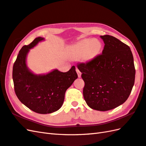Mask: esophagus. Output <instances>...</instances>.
I'll use <instances>...</instances> for the list:
<instances>
[{
	"label": "esophagus",
	"mask_w": 146,
	"mask_h": 146,
	"mask_svg": "<svg viewBox=\"0 0 146 146\" xmlns=\"http://www.w3.org/2000/svg\"><path fill=\"white\" fill-rule=\"evenodd\" d=\"M76 72H77V73H78V77H79V78H80V77L81 76V72H80V70H79V69H78V68H76Z\"/></svg>",
	"instance_id": "obj_1"
}]
</instances>
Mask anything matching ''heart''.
Listing matches in <instances>:
<instances>
[{
	"label": "heart",
	"mask_w": 146,
	"mask_h": 146,
	"mask_svg": "<svg viewBox=\"0 0 146 146\" xmlns=\"http://www.w3.org/2000/svg\"><path fill=\"white\" fill-rule=\"evenodd\" d=\"M102 48V44L98 40L85 39L74 46L73 52L77 57L90 60L98 54Z\"/></svg>",
	"instance_id": "b5f03b06"
}]
</instances>
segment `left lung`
I'll return each mask as SVG.
<instances>
[{"mask_svg": "<svg viewBox=\"0 0 146 146\" xmlns=\"http://www.w3.org/2000/svg\"><path fill=\"white\" fill-rule=\"evenodd\" d=\"M100 37L105 43L102 54L77 66L85 83L83 96L87 105L106 111L127 100L134 85L136 70L128 45L111 35Z\"/></svg>", "mask_w": 146, "mask_h": 146, "instance_id": "obj_1", "label": "left lung"}]
</instances>
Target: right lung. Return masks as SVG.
<instances>
[{
	"instance_id": "1",
	"label": "right lung",
	"mask_w": 146,
	"mask_h": 146,
	"mask_svg": "<svg viewBox=\"0 0 146 146\" xmlns=\"http://www.w3.org/2000/svg\"><path fill=\"white\" fill-rule=\"evenodd\" d=\"M42 37H37L21 49L13 67V80L16 96L32 111L49 114L59 110L64 101L65 92L78 78L75 66L67 72L54 70L46 74H35L26 65L29 49L34 48Z\"/></svg>"
}]
</instances>
